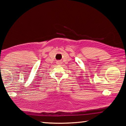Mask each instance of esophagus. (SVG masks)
Segmentation results:
<instances>
[{
    "mask_svg": "<svg viewBox=\"0 0 126 126\" xmlns=\"http://www.w3.org/2000/svg\"><path fill=\"white\" fill-rule=\"evenodd\" d=\"M62 64V62L61 61H58L57 62V64L58 65H61Z\"/></svg>",
    "mask_w": 126,
    "mask_h": 126,
    "instance_id": "34e87169",
    "label": "esophagus"
}]
</instances>
